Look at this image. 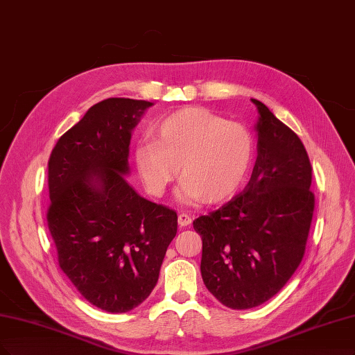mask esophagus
<instances>
[{
	"instance_id": "esophagus-1",
	"label": "esophagus",
	"mask_w": 355,
	"mask_h": 355,
	"mask_svg": "<svg viewBox=\"0 0 355 355\" xmlns=\"http://www.w3.org/2000/svg\"><path fill=\"white\" fill-rule=\"evenodd\" d=\"M178 222H179L180 227H187L192 223V218H191V216H188L185 213H180L179 217H178Z\"/></svg>"
}]
</instances>
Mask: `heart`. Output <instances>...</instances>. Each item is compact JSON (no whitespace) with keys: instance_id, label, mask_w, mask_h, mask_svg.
<instances>
[{"instance_id":"1","label":"heart","mask_w":355,"mask_h":355,"mask_svg":"<svg viewBox=\"0 0 355 355\" xmlns=\"http://www.w3.org/2000/svg\"><path fill=\"white\" fill-rule=\"evenodd\" d=\"M255 157L251 130L205 108L189 107L166 116L154 128V139L135 148L138 173L155 197H162L179 175L183 202L214 204L245 182Z\"/></svg>"}]
</instances>
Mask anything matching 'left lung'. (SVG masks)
Returning a JSON list of instances; mask_svg holds the SVG:
<instances>
[{"mask_svg":"<svg viewBox=\"0 0 355 355\" xmlns=\"http://www.w3.org/2000/svg\"><path fill=\"white\" fill-rule=\"evenodd\" d=\"M251 101L260 114L251 179L220 209L193 220L204 284L234 310L257 307L286 285L304 257L315 205L304 144L261 101Z\"/></svg>","mask_w":355,"mask_h":355,"instance_id":"obj_1","label":"left lung"}]
</instances>
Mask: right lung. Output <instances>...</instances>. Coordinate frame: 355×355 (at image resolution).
Segmentation results:
<instances>
[{"label":"right lung","mask_w":355,"mask_h":355,"mask_svg":"<svg viewBox=\"0 0 355 355\" xmlns=\"http://www.w3.org/2000/svg\"><path fill=\"white\" fill-rule=\"evenodd\" d=\"M151 103L107 98L61 137L48 160L46 223L58 266L82 297L128 313L154 289L178 214L142 198L123 175L132 129Z\"/></svg>","instance_id":"add662e5"}]
</instances>
